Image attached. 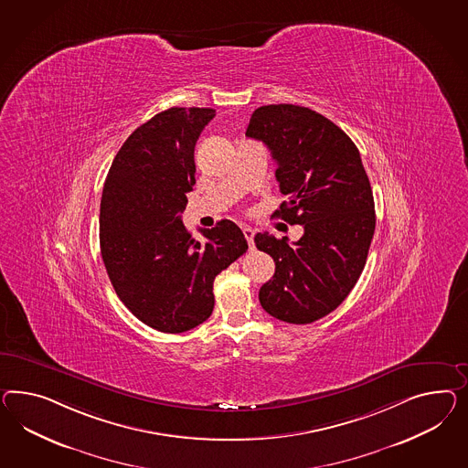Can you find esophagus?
Listing matches in <instances>:
<instances>
[{"mask_svg": "<svg viewBox=\"0 0 468 468\" xmlns=\"http://www.w3.org/2000/svg\"><path fill=\"white\" fill-rule=\"evenodd\" d=\"M241 229H243V235H245V239H247V241H249V247L253 249V235H255V231H253L252 228L250 227H243Z\"/></svg>", "mask_w": 468, "mask_h": 468, "instance_id": "34e87169", "label": "esophagus"}]
</instances>
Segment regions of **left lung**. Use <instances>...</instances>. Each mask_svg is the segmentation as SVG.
<instances>
[{
  "label": "left lung",
  "instance_id": "8db88e82",
  "mask_svg": "<svg viewBox=\"0 0 468 468\" xmlns=\"http://www.w3.org/2000/svg\"><path fill=\"white\" fill-rule=\"evenodd\" d=\"M245 134L262 141L278 165L288 201L274 215L304 229L291 245L286 237L255 235L257 249L276 262L259 302L278 320L312 324L347 298L367 264L377 223L367 170L341 127L308 107H259Z\"/></svg>",
  "mask_w": 468,
  "mask_h": 468
}]
</instances>
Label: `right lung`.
<instances>
[{
    "instance_id": "obj_1",
    "label": "right lung",
    "mask_w": 468,
    "mask_h": 468,
    "mask_svg": "<svg viewBox=\"0 0 468 468\" xmlns=\"http://www.w3.org/2000/svg\"><path fill=\"white\" fill-rule=\"evenodd\" d=\"M215 109L172 107L139 126L115 154L101 201V252L127 310L165 334L206 322L215 278L249 249L229 219L196 240L182 223L196 184L194 146Z\"/></svg>"
}]
</instances>
